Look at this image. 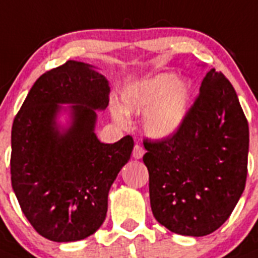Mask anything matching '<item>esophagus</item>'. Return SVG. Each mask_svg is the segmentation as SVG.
<instances>
[{
  "mask_svg": "<svg viewBox=\"0 0 258 258\" xmlns=\"http://www.w3.org/2000/svg\"><path fill=\"white\" fill-rule=\"evenodd\" d=\"M144 153H145V149L142 147V145L136 144L135 147H134V151H132V156L135 157L136 160L142 158V157L144 156Z\"/></svg>",
  "mask_w": 258,
  "mask_h": 258,
  "instance_id": "esophagus-1",
  "label": "esophagus"
}]
</instances>
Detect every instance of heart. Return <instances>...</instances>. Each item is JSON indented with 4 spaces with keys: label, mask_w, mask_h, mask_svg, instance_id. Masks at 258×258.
<instances>
[{
    "label": "heart",
    "mask_w": 258,
    "mask_h": 258,
    "mask_svg": "<svg viewBox=\"0 0 258 258\" xmlns=\"http://www.w3.org/2000/svg\"><path fill=\"white\" fill-rule=\"evenodd\" d=\"M189 95L187 83L175 80L171 74H160L127 88L122 93V106L126 113H145V132L152 138L163 139L175 134L182 126ZM124 112L119 106L111 110L114 120L120 126L127 124Z\"/></svg>",
    "instance_id": "heart-1"
}]
</instances>
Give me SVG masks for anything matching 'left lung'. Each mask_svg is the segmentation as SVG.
Returning <instances> with one entry per match:
<instances>
[{"label":"left lung","instance_id":"left-lung-1","mask_svg":"<svg viewBox=\"0 0 258 258\" xmlns=\"http://www.w3.org/2000/svg\"><path fill=\"white\" fill-rule=\"evenodd\" d=\"M143 143L154 218L188 236L221 227L245 187L249 148L248 120L227 78L212 69L178 131Z\"/></svg>","mask_w":258,"mask_h":258}]
</instances>
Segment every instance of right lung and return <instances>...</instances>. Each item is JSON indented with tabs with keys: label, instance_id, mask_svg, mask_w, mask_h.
Here are the masks:
<instances>
[{
	"label": "right lung",
	"instance_id": "right-lung-1",
	"mask_svg": "<svg viewBox=\"0 0 258 258\" xmlns=\"http://www.w3.org/2000/svg\"><path fill=\"white\" fill-rule=\"evenodd\" d=\"M109 83L89 64L67 61L42 74L11 128V185L28 222L51 241H76L98 230L107 195L130 160L134 139L104 144L96 111L109 104ZM59 103H73V123L59 133Z\"/></svg>",
	"mask_w": 258,
	"mask_h": 258
}]
</instances>
